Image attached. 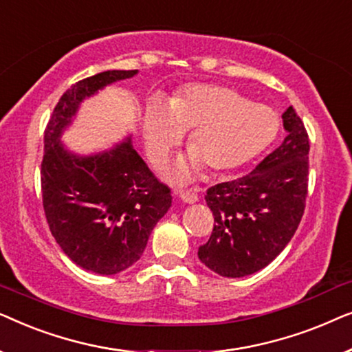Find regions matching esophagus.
<instances>
[{
  "label": "esophagus",
  "instance_id": "34e87169",
  "mask_svg": "<svg viewBox=\"0 0 352 352\" xmlns=\"http://www.w3.org/2000/svg\"><path fill=\"white\" fill-rule=\"evenodd\" d=\"M176 194H177V197H179L182 201H186V204H194V201L199 200V197H197V194H194V192L179 190V192H176Z\"/></svg>",
  "mask_w": 352,
  "mask_h": 352
}]
</instances>
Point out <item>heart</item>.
<instances>
[{"mask_svg":"<svg viewBox=\"0 0 352 352\" xmlns=\"http://www.w3.org/2000/svg\"><path fill=\"white\" fill-rule=\"evenodd\" d=\"M190 131L189 165L210 175L247 165L267 148L278 131V117L266 104L252 102L240 91L221 85H194L165 105L152 102L144 113L148 157L160 163ZM187 165L181 163L179 171Z\"/></svg>","mask_w":352,"mask_h":352,"instance_id":"heart-1","label":"heart"}]
</instances>
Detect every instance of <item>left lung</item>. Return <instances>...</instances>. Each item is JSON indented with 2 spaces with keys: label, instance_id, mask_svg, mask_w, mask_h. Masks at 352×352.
<instances>
[{
  "label": "left lung",
  "instance_id": "left-lung-1",
  "mask_svg": "<svg viewBox=\"0 0 352 352\" xmlns=\"http://www.w3.org/2000/svg\"><path fill=\"white\" fill-rule=\"evenodd\" d=\"M282 120L287 138L276 151L248 175L206 190L214 226L199 258L223 277H243L266 267L290 242L305 213L309 138L293 107Z\"/></svg>",
  "mask_w": 352,
  "mask_h": 352
}]
</instances>
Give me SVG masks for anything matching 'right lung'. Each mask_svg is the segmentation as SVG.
<instances>
[{
  "label": "right lung",
  "mask_w": 352,
  "mask_h": 352,
  "mask_svg": "<svg viewBox=\"0 0 352 352\" xmlns=\"http://www.w3.org/2000/svg\"><path fill=\"white\" fill-rule=\"evenodd\" d=\"M138 70H107L67 89L45 129L43 208L52 237L86 271L112 276L133 266L148 235L171 206V189L148 170L131 141L98 155L80 157L59 138L81 100Z\"/></svg>",
  "instance_id": "right-lung-1"
}]
</instances>
